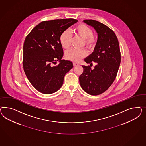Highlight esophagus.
I'll use <instances>...</instances> for the list:
<instances>
[{"label":"esophagus","mask_w":146,"mask_h":146,"mask_svg":"<svg viewBox=\"0 0 146 146\" xmlns=\"http://www.w3.org/2000/svg\"><path fill=\"white\" fill-rule=\"evenodd\" d=\"M78 65H79V64H78V63H76V62H73V66H78Z\"/></svg>","instance_id":"1"}]
</instances>
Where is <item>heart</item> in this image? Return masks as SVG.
Listing matches in <instances>:
<instances>
[{"instance_id": "obj_1", "label": "heart", "mask_w": 146, "mask_h": 146, "mask_svg": "<svg viewBox=\"0 0 146 146\" xmlns=\"http://www.w3.org/2000/svg\"><path fill=\"white\" fill-rule=\"evenodd\" d=\"M73 31L75 36H79L84 39V45L89 49H93L96 43V37L94 35L92 29L87 25L80 23L74 27ZM71 34L68 31H63L59 37L60 43L63 49H67L71 45ZM87 52L84 50L72 49L65 53V57L73 62H79L84 57Z\"/></svg>"}]
</instances>
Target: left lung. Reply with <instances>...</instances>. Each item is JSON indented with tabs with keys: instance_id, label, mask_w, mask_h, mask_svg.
<instances>
[{
	"instance_id": "obj_1",
	"label": "left lung",
	"mask_w": 146,
	"mask_h": 146,
	"mask_svg": "<svg viewBox=\"0 0 146 146\" xmlns=\"http://www.w3.org/2000/svg\"><path fill=\"white\" fill-rule=\"evenodd\" d=\"M83 21L93 27L97 34L94 51L84 60L97 65L93 70L89 66H82L84 72L79 76L80 84L86 93L98 95L106 91L116 78L121 62L119 44L114 31L106 25L94 20Z\"/></svg>"
}]
</instances>
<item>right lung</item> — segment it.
Here are the masks:
<instances>
[{
    "mask_svg": "<svg viewBox=\"0 0 146 146\" xmlns=\"http://www.w3.org/2000/svg\"><path fill=\"white\" fill-rule=\"evenodd\" d=\"M78 22L73 19L40 22L27 36L23 47V66L33 86L40 93L50 94L62 87L64 78L73 67L62 59L63 49L59 37L63 31ZM60 62L57 66L52 63Z\"/></svg>",
    "mask_w": 146,
    "mask_h": 146,
    "instance_id": "1",
    "label": "right lung"
}]
</instances>
